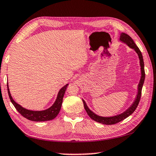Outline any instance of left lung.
Returning a JSON list of instances; mask_svg holds the SVG:
<instances>
[{"instance_id": "8db88e82", "label": "left lung", "mask_w": 156, "mask_h": 156, "mask_svg": "<svg viewBox=\"0 0 156 156\" xmlns=\"http://www.w3.org/2000/svg\"><path fill=\"white\" fill-rule=\"evenodd\" d=\"M119 41L121 42L124 43L126 44L128 46H129L130 48H132L134 50L136 53L137 54L138 58H139L140 60V69H141V77L139 84H138L137 86V95H136V97L135 98L134 101H133L131 105L130 106L128 109L126 110L124 112L122 113L119 114V115L111 116V117H102V116H99L96 115L94 112H92L90 108H88L87 103H85V101L83 99V102L84 104V107H85V109L87 112V115H89L91 119L95 121L96 122H98L100 123H102V124H105V125H112L115 124V123H117L118 122H120L125 119L126 118L134 112L136 108H137L138 104H139L140 97H141V92H142V89L143 87V85H144V79H145V72H144V60H143V57L142 55V53L140 51V49L138 47L136 46L134 41H133V39L130 37L129 35H128L127 34L124 33H122L120 34L119 37Z\"/></svg>"}]
</instances>
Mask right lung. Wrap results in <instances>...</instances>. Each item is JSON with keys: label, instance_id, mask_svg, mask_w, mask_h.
<instances>
[{"label": "right lung", "instance_id": "right-lung-1", "mask_svg": "<svg viewBox=\"0 0 156 156\" xmlns=\"http://www.w3.org/2000/svg\"><path fill=\"white\" fill-rule=\"evenodd\" d=\"M68 85L69 84H66V85H65L64 87L60 89V91H58L55 101L50 108H48V109L46 110L35 111L26 109V108L22 107V106L21 105H19V103H16L13 99V98H12L10 91H9L8 83H7V91H8L9 97L10 98V101L12 104L14 105L16 110L18 111L23 117L28 119L30 121H33V122H46V121H50L53 119H55L57 116H58L60 111L64 95H65V91L66 90V87H67Z\"/></svg>", "mask_w": 156, "mask_h": 156}]
</instances>
